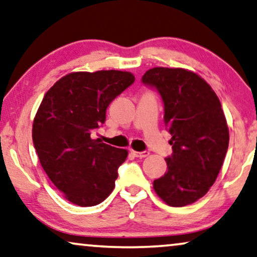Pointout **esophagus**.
Here are the masks:
<instances>
[{
	"label": "esophagus",
	"mask_w": 257,
	"mask_h": 257,
	"mask_svg": "<svg viewBox=\"0 0 257 257\" xmlns=\"http://www.w3.org/2000/svg\"><path fill=\"white\" fill-rule=\"evenodd\" d=\"M130 152H132V155H134L135 157H137V158H145V157L149 156V152L148 151H135V150H130Z\"/></svg>",
	"instance_id": "obj_1"
}]
</instances>
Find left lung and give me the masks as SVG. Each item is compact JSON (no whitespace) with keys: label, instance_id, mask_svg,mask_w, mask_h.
Here are the masks:
<instances>
[{"label":"left lung","instance_id":"8db88e82","mask_svg":"<svg viewBox=\"0 0 257 257\" xmlns=\"http://www.w3.org/2000/svg\"><path fill=\"white\" fill-rule=\"evenodd\" d=\"M142 82L162 95L173 149L153 189L171 206L191 204L216 181L227 152L229 134L219 99L201 76L182 68L149 69Z\"/></svg>","mask_w":257,"mask_h":257}]
</instances>
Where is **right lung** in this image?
<instances>
[{"label": "right lung", "instance_id": "add662e5", "mask_svg": "<svg viewBox=\"0 0 257 257\" xmlns=\"http://www.w3.org/2000/svg\"><path fill=\"white\" fill-rule=\"evenodd\" d=\"M135 80L120 70L77 71L46 92L33 120L32 139L46 174L69 202L93 206L115 187L117 168L128 156L92 140L106 120V108Z\"/></svg>", "mask_w": 257, "mask_h": 257}]
</instances>
